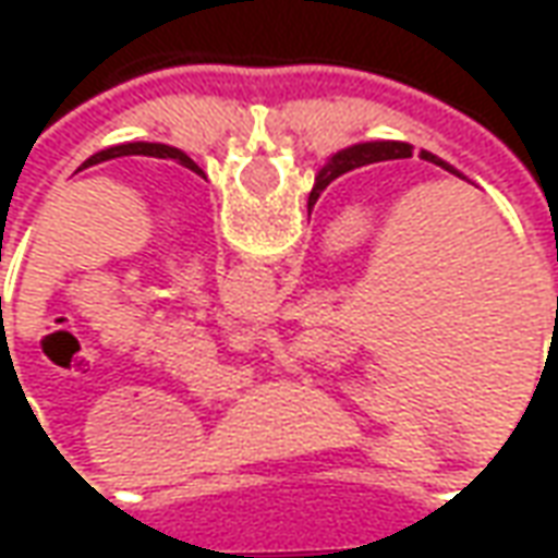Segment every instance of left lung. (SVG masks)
<instances>
[{"label": "left lung", "instance_id": "left-lung-1", "mask_svg": "<svg viewBox=\"0 0 558 558\" xmlns=\"http://www.w3.org/2000/svg\"><path fill=\"white\" fill-rule=\"evenodd\" d=\"M128 155H146V158L175 160V163H182V167H187V170H194L196 175H203V170H199L194 160L184 155L182 148L163 146V143H122V146L101 148V151H95L92 158L83 160V163H80V170H89V167H95V163H104V160L128 158Z\"/></svg>", "mask_w": 558, "mask_h": 558}]
</instances>
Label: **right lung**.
Segmentation results:
<instances>
[{
  "instance_id": "obj_1",
  "label": "right lung",
  "mask_w": 558,
  "mask_h": 558,
  "mask_svg": "<svg viewBox=\"0 0 558 558\" xmlns=\"http://www.w3.org/2000/svg\"><path fill=\"white\" fill-rule=\"evenodd\" d=\"M400 158H412V146L410 143H400V140H374V143H359V146H350V148H340L338 155H331V158L323 163V170L316 172V182H314V191L307 196V211L316 206V199L319 194L326 191L328 184L340 179L343 172L350 170H359V167H367V163H379V160H400ZM421 160H430L436 167H442V170L454 172V175H463V172H457L448 160L436 158L433 151H424L421 148Z\"/></svg>"
}]
</instances>
